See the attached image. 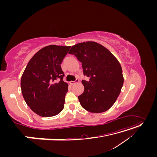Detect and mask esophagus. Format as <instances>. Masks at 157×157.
<instances>
[{
	"label": "esophagus",
	"mask_w": 157,
	"mask_h": 157,
	"mask_svg": "<svg viewBox=\"0 0 157 157\" xmlns=\"http://www.w3.org/2000/svg\"><path fill=\"white\" fill-rule=\"evenodd\" d=\"M79 82V79H78V78H77L76 79L75 81H71L70 82V84H71V85H74V84H77V83H78Z\"/></svg>",
	"instance_id": "1"
}]
</instances>
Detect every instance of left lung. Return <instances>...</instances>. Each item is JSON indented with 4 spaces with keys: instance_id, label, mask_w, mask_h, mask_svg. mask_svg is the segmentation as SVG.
Instances as JSON below:
<instances>
[{
    "instance_id": "left-lung-1",
    "label": "left lung",
    "mask_w": 157,
    "mask_h": 157,
    "mask_svg": "<svg viewBox=\"0 0 157 157\" xmlns=\"http://www.w3.org/2000/svg\"><path fill=\"white\" fill-rule=\"evenodd\" d=\"M82 63L84 92L78 96L80 105L91 113H103L110 109L119 96L124 83L120 63L105 47L88 41L73 46L69 52Z\"/></svg>"
}]
</instances>
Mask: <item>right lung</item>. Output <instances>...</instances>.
I'll use <instances>...</instances> for the list:
<instances>
[{
  "instance_id": "add662e5",
  "label": "right lung",
  "mask_w": 157,
  "mask_h": 157,
  "mask_svg": "<svg viewBox=\"0 0 157 157\" xmlns=\"http://www.w3.org/2000/svg\"><path fill=\"white\" fill-rule=\"evenodd\" d=\"M71 46L50 45L33 56L21 78L23 97L37 115L53 117L64 108L68 84L63 78L61 63Z\"/></svg>"
}]
</instances>
